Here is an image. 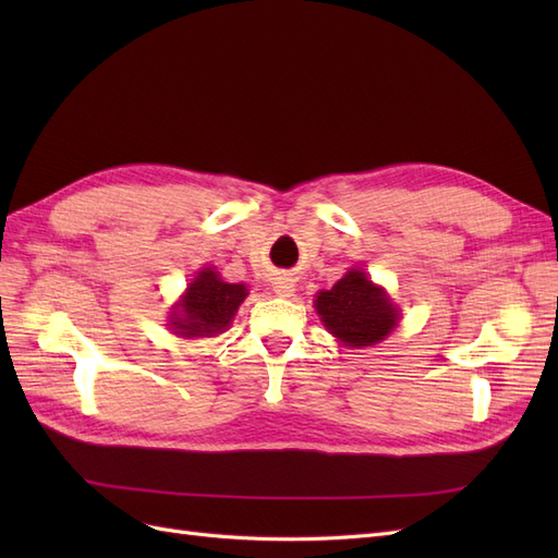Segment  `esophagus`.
<instances>
[{
    "mask_svg": "<svg viewBox=\"0 0 558 558\" xmlns=\"http://www.w3.org/2000/svg\"><path fill=\"white\" fill-rule=\"evenodd\" d=\"M272 286H275L277 295H281V298H291L293 291H295V283H293L291 277H277Z\"/></svg>",
    "mask_w": 558,
    "mask_h": 558,
    "instance_id": "1",
    "label": "esophagus"
}]
</instances>
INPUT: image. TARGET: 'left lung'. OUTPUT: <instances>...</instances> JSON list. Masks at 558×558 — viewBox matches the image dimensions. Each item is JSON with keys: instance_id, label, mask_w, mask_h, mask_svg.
<instances>
[{"instance_id": "8db88e82", "label": "left lung", "mask_w": 558, "mask_h": 558, "mask_svg": "<svg viewBox=\"0 0 558 558\" xmlns=\"http://www.w3.org/2000/svg\"><path fill=\"white\" fill-rule=\"evenodd\" d=\"M314 307L324 326L347 347L381 342L398 320V312L386 293L361 269H351L330 291H320Z\"/></svg>"}]
</instances>
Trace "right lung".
I'll use <instances>...</instances> for the list:
<instances>
[{
	"mask_svg": "<svg viewBox=\"0 0 558 558\" xmlns=\"http://www.w3.org/2000/svg\"><path fill=\"white\" fill-rule=\"evenodd\" d=\"M246 293V286L228 283L209 267L202 269L185 291L179 314H172L170 326L183 337H214L230 326Z\"/></svg>",
	"mask_w": 558,
	"mask_h": 558,
	"instance_id": "add662e5",
	"label": "right lung"
}]
</instances>
